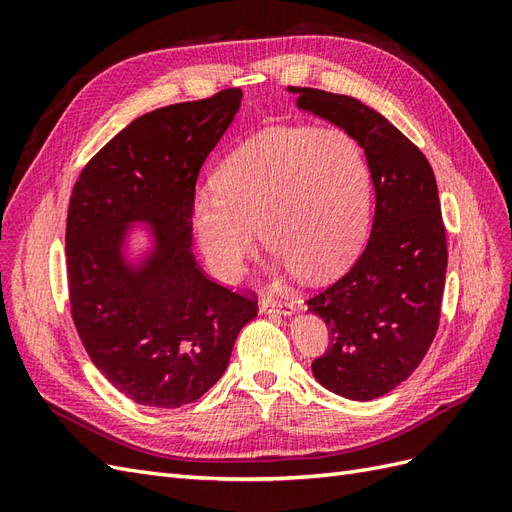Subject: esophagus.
<instances>
[{
  "label": "esophagus",
  "mask_w": 512,
  "mask_h": 512,
  "mask_svg": "<svg viewBox=\"0 0 512 512\" xmlns=\"http://www.w3.org/2000/svg\"><path fill=\"white\" fill-rule=\"evenodd\" d=\"M260 312L292 316V314H294V305L288 303V301H282V299H271V297H267V299L260 301Z\"/></svg>",
  "instance_id": "obj_1"
}]
</instances>
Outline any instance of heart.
<instances>
[{
    "label": "heart",
    "instance_id": "obj_1",
    "mask_svg": "<svg viewBox=\"0 0 512 512\" xmlns=\"http://www.w3.org/2000/svg\"><path fill=\"white\" fill-rule=\"evenodd\" d=\"M371 173L361 145L342 130L275 128L226 158L218 183L192 196V226L207 267L235 282L262 239L277 265L329 280L361 243Z\"/></svg>",
    "mask_w": 512,
    "mask_h": 512
}]
</instances>
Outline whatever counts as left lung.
I'll use <instances>...</instances> for the list:
<instances>
[{"label":"left lung","instance_id":"1","mask_svg":"<svg viewBox=\"0 0 512 512\" xmlns=\"http://www.w3.org/2000/svg\"><path fill=\"white\" fill-rule=\"evenodd\" d=\"M297 106L335 123L365 151L376 213L352 269L307 301L329 327L316 380L354 401L382 397L423 361L440 322L446 230L427 158L393 123L350 96L288 87Z\"/></svg>","mask_w":512,"mask_h":512}]
</instances>
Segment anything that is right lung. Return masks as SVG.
<instances>
[{
	"mask_svg": "<svg viewBox=\"0 0 512 512\" xmlns=\"http://www.w3.org/2000/svg\"><path fill=\"white\" fill-rule=\"evenodd\" d=\"M241 89L170 104L134 119L76 181L66 224L74 327L89 359L141 406L179 408L222 378L254 297L211 282L192 254L200 166L241 106ZM145 223L152 250L125 254Z\"/></svg>",
	"mask_w": 512,
	"mask_h": 512,
	"instance_id": "right-lung-1",
	"label": "right lung"
}]
</instances>
